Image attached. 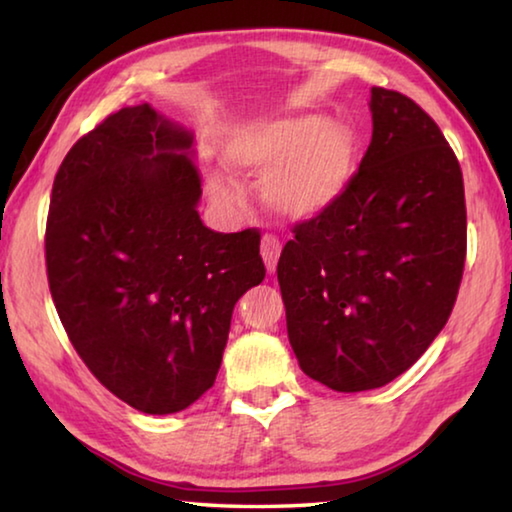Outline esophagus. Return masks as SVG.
<instances>
[{
    "label": "esophagus",
    "mask_w": 512,
    "mask_h": 512,
    "mask_svg": "<svg viewBox=\"0 0 512 512\" xmlns=\"http://www.w3.org/2000/svg\"><path fill=\"white\" fill-rule=\"evenodd\" d=\"M280 253H282V241L277 239L275 235H264L262 237V257H264V264L268 268V273L275 271Z\"/></svg>",
    "instance_id": "esophagus-1"
}]
</instances>
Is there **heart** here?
<instances>
[{"label":"heart","mask_w":512,"mask_h":512,"mask_svg":"<svg viewBox=\"0 0 512 512\" xmlns=\"http://www.w3.org/2000/svg\"><path fill=\"white\" fill-rule=\"evenodd\" d=\"M357 140L341 121L314 115L264 121L239 131L225 146L223 160L232 171L262 178V201L287 219H311L336 203L348 187ZM214 201L237 205L239 194L228 180L212 173Z\"/></svg>","instance_id":"heart-1"}]
</instances>
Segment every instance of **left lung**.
I'll return each mask as SVG.
<instances>
[{
    "label": "left lung",
    "instance_id": "1",
    "mask_svg": "<svg viewBox=\"0 0 512 512\" xmlns=\"http://www.w3.org/2000/svg\"><path fill=\"white\" fill-rule=\"evenodd\" d=\"M372 140L336 203L293 225L277 282L305 375L339 393L379 388L418 361L461 287L463 173L413 99L372 88Z\"/></svg>",
    "mask_w": 512,
    "mask_h": 512
}]
</instances>
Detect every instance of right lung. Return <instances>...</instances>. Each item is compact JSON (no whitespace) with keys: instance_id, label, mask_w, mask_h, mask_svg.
<instances>
[{"instance_id":"right-lung-1","label":"right lung","mask_w":512,"mask_h":512,"mask_svg":"<svg viewBox=\"0 0 512 512\" xmlns=\"http://www.w3.org/2000/svg\"><path fill=\"white\" fill-rule=\"evenodd\" d=\"M194 135L149 103L83 135L54 178L47 280L85 366L133 409L178 413L210 391L237 300L264 280L259 230L198 216Z\"/></svg>"}]
</instances>
